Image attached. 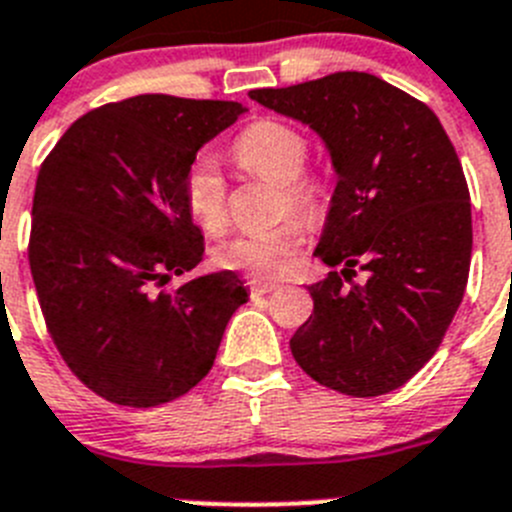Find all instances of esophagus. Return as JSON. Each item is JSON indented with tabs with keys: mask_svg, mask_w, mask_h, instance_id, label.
I'll list each match as a JSON object with an SVG mask.
<instances>
[{
	"mask_svg": "<svg viewBox=\"0 0 512 512\" xmlns=\"http://www.w3.org/2000/svg\"><path fill=\"white\" fill-rule=\"evenodd\" d=\"M247 285H250L252 296H265V293H270V290L280 288V285L275 283V280H265V278H252Z\"/></svg>",
	"mask_w": 512,
	"mask_h": 512,
	"instance_id": "esophagus-1",
	"label": "esophagus"
}]
</instances>
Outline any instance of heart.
I'll return each instance as SVG.
<instances>
[{
    "instance_id": "obj_1",
    "label": "heart",
    "mask_w": 512,
    "mask_h": 512,
    "mask_svg": "<svg viewBox=\"0 0 512 512\" xmlns=\"http://www.w3.org/2000/svg\"><path fill=\"white\" fill-rule=\"evenodd\" d=\"M308 137L298 127L280 119H257L239 132L232 155L245 173L278 183V214L301 211L319 222L329 209V178L308 170ZM183 199L188 214L204 232L219 234L229 222V191L222 170L211 155H199L183 178ZM306 242V222L301 216H283L265 229L234 234L216 247V262L227 270H242L257 278L285 273Z\"/></svg>"
}]
</instances>
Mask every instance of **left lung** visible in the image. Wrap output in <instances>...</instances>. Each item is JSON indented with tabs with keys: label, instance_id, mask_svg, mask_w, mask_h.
<instances>
[{
	"label": "left lung",
	"instance_id": "obj_1",
	"mask_svg": "<svg viewBox=\"0 0 512 512\" xmlns=\"http://www.w3.org/2000/svg\"><path fill=\"white\" fill-rule=\"evenodd\" d=\"M250 99L319 132L339 176L313 255L344 270L308 288L313 313L290 352L336 393H390L434 357L467 288L472 206L457 150L423 101L372 73Z\"/></svg>",
	"mask_w": 512,
	"mask_h": 512
}]
</instances>
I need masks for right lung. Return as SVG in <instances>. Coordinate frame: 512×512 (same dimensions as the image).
I'll list each match as a JSON object with an SVG mask.
<instances>
[{"instance_id": "add662e5", "label": "right lung", "mask_w": 512, "mask_h": 512, "mask_svg": "<svg viewBox=\"0 0 512 512\" xmlns=\"http://www.w3.org/2000/svg\"><path fill=\"white\" fill-rule=\"evenodd\" d=\"M237 101L140 94L76 119L43 160L27 257L43 319L73 375L109 403L153 408L209 375L237 273L170 288L204 260L183 178Z\"/></svg>"}]
</instances>
